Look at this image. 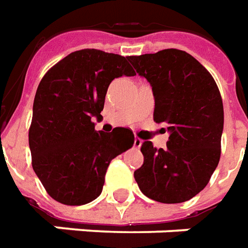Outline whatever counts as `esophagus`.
<instances>
[{
	"label": "esophagus",
	"mask_w": 248,
	"mask_h": 248,
	"mask_svg": "<svg viewBox=\"0 0 248 248\" xmlns=\"http://www.w3.org/2000/svg\"><path fill=\"white\" fill-rule=\"evenodd\" d=\"M141 144H143V140L139 138H135V143H133V145L136 147V148H140L141 147Z\"/></svg>",
	"instance_id": "1"
}]
</instances>
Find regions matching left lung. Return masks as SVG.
Returning a JSON list of instances; mask_svg holds the SVG:
<instances>
[{"mask_svg": "<svg viewBox=\"0 0 248 248\" xmlns=\"http://www.w3.org/2000/svg\"><path fill=\"white\" fill-rule=\"evenodd\" d=\"M128 60L151 84L154 120L164 123L170 133L166 148L144 141V163L135 180L149 199L187 202L208 184L220 159L224 112L217 82L183 50L164 49Z\"/></svg>", "mask_w": 248, "mask_h": 248, "instance_id": "8db88e82", "label": "left lung"}]
</instances>
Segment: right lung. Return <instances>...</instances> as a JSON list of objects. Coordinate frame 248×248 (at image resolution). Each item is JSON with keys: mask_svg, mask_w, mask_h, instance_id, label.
<instances>
[{"mask_svg": "<svg viewBox=\"0 0 248 248\" xmlns=\"http://www.w3.org/2000/svg\"><path fill=\"white\" fill-rule=\"evenodd\" d=\"M128 57L82 49L50 68L37 88L29 129L31 166L54 200L87 204L100 196L112 159L129 149L128 128L94 131L112 80L135 76Z\"/></svg>", "mask_w": 248, "mask_h": 248, "instance_id": "right-lung-1", "label": "right lung"}]
</instances>
